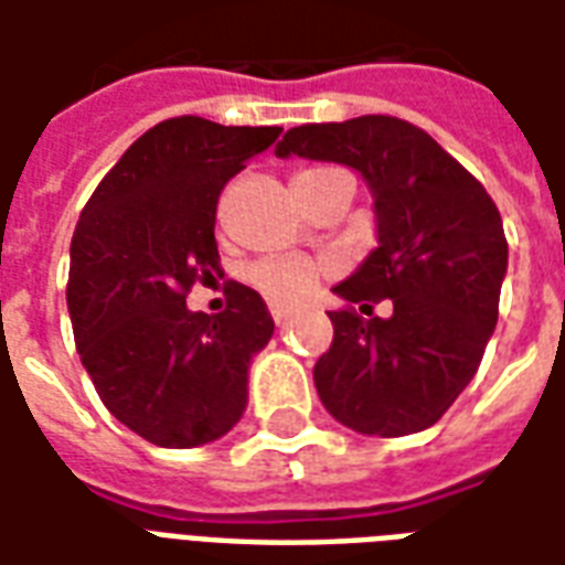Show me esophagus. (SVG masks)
Returning a JSON list of instances; mask_svg holds the SVG:
<instances>
[{"instance_id":"obj_1","label":"esophagus","mask_w":565,"mask_h":565,"mask_svg":"<svg viewBox=\"0 0 565 565\" xmlns=\"http://www.w3.org/2000/svg\"><path fill=\"white\" fill-rule=\"evenodd\" d=\"M271 318L281 327V323H287V320L294 318V306H271Z\"/></svg>"}]
</instances>
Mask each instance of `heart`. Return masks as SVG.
Instances as JSON below:
<instances>
[{
    "label": "heart",
    "mask_w": 565,
    "mask_h": 565,
    "mask_svg": "<svg viewBox=\"0 0 565 565\" xmlns=\"http://www.w3.org/2000/svg\"><path fill=\"white\" fill-rule=\"evenodd\" d=\"M332 169H306L296 178H315V174H327ZM250 281L257 284L263 294L278 302H299L306 299L315 284H318V266L302 257H269L259 259L250 266Z\"/></svg>",
    "instance_id": "obj_1"
}]
</instances>
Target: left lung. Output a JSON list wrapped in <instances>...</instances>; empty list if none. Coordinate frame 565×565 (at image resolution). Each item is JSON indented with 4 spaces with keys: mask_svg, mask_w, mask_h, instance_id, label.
I'll return each mask as SVG.
<instances>
[{
    "mask_svg": "<svg viewBox=\"0 0 565 565\" xmlns=\"http://www.w3.org/2000/svg\"><path fill=\"white\" fill-rule=\"evenodd\" d=\"M275 157L351 166L375 199L379 247L332 287L348 306L330 311L332 344L315 363L320 403L363 436L433 426L475 379L497 330L509 245L493 199L399 117L294 127ZM381 298L394 302L391 319L371 315Z\"/></svg>",
    "mask_w": 565,
    "mask_h": 565,
    "instance_id": "obj_1",
    "label": "left lung"
}]
</instances>
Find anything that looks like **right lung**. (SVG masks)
Instances as JSON below:
<instances>
[{
    "instance_id": "obj_1",
    "label": "right lung",
    "mask_w": 565,
    "mask_h": 565,
    "mask_svg": "<svg viewBox=\"0 0 565 565\" xmlns=\"http://www.w3.org/2000/svg\"><path fill=\"white\" fill-rule=\"evenodd\" d=\"M281 127L172 117L105 174L72 235L68 318L105 408L160 448L226 436L247 408V369L275 332L257 290L230 284L221 315L186 308L217 269V199Z\"/></svg>"
}]
</instances>
